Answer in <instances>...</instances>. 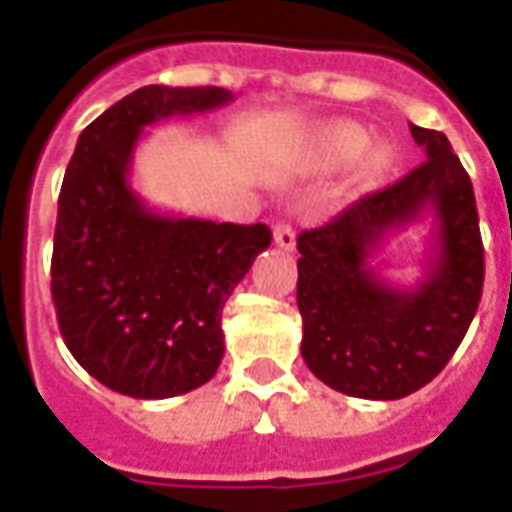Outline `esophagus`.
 Masks as SVG:
<instances>
[{"label":"esophagus","mask_w":512,"mask_h":512,"mask_svg":"<svg viewBox=\"0 0 512 512\" xmlns=\"http://www.w3.org/2000/svg\"><path fill=\"white\" fill-rule=\"evenodd\" d=\"M274 244L282 249H295V230L290 225L274 227Z\"/></svg>","instance_id":"1"}]
</instances>
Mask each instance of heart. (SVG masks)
I'll return each mask as SVG.
<instances>
[{"mask_svg": "<svg viewBox=\"0 0 512 512\" xmlns=\"http://www.w3.org/2000/svg\"><path fill=\"white\" fill-rule=\"evenodd\" d=\"M369 132L363 130L361 124H352V121H336V124H328L323 132H320V154L323 160L333 168H342V165H350L361 157L363 151L369 149ZM393 160L391 146L385 143H377L366 154V173L369 176H380L382 170L388 168Z\"/></svg>", "mask_w": 512, "mask_h": 512, "instance_id": "heart-1", "label": "heart"}]
</instances>
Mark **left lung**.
<instances>
[{
  "mask_svg": "<svg viewBox=\"0 0 512 512\" xmlns=\"http://www.w3.org/2000/svg\"><path fill=\"white\" fill-rule=\"evenodd\" d=\"M426 162L298 236V312L309 372L355 399L393 401L437 377L483 293V241L467 170L437 130L410 124ZM432 217L424 276L399 286L371 266L391 235Z\"/></svg>",
  "mask_w": 512,
  "mask_h": 512,
  "instance_id": "left-lung-1",
  "label": "left lung"
}]
</instances>
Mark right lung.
<instances>
[{
	"mask_svg": "<svg viewBox=\"0 0 512 512\" xmlns=\"http://www.w3.org/2000/svg\"><path fill=\"white\" fill-rule=\"evenodd\" d=\"M230 100L219 86H143L75 143L59 192L51 293L67 350L121 396L170 399L206 385L225 355L227 298L271 246L260 222L162 214L130 184L146 127Z\"/></svg>",
	"mask_w": 512,
	"mask_h": 512,
	"instance_id": "1",
	"label": "right lung"
}]
</instances>
